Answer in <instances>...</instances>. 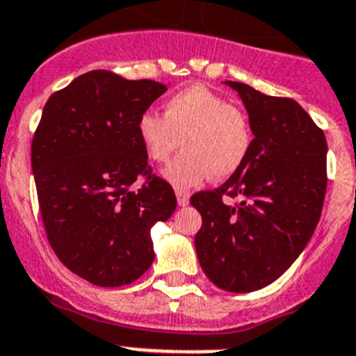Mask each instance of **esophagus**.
<instances>
[{"label": "esophagus", "instance_id": "obj_1", "mask_svg": "<svg viewBox=\"0 0 356 356\" xmlns=\"http://www.w3.org/2000/svg\"><path fill=\"white\" fill-rule=\"evenodd\" d=\"M175 197H177L179 206H188V202H190V195H188V191L177 190L175 191Z\"/></svg>", "mask_w": 356, "mask_h": 356}]
</instances>
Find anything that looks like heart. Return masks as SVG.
Masks as SVG:
<instances>
[{"instance_id":"b5f03b06","label":"heart","mask_w":356,"mask_h":356,"mask_svg":"<svg viewBox=\"0 0 356 356\" xmlns=\"http://www.w3.org/2000/svg\"><path fill=\"white\" fill-rule=\"evenodd\" d=\"M138 134L147 158L154 163H166L184 147L165 170V179L175 188L197 186L207 177H232L241 170L254 143L248 115L204 85L172 95L163 117L143 113Z\"/></svg>"}]
</instances>
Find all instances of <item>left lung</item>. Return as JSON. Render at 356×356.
<instances>
[{
  "mask_svg": "<svg viewBox=\"0 0 356 356\" xmlns=\"http://www.w3.org/2000/svg\"><path fill=\"white\" fill-rule=\"evenodd\" d=\"M227 85L245 102L255 138L241 170L190 198L202 216L195 248L213 284L250 293L277 280L318 225L328 181L326 138L293 99L239 81Z\"/></svg>",
  "mask_w": 356,
  "mask_h": 356,
  "instance_id": "obj_1",
  "label": "left lung"
}]
</instances>
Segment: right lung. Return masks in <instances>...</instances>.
<instances>
[{
    "label": "right lung",
    "mask_w": 356,
    "mask_h": 356,
    "mask_svg": "<svg viewBox=\"0 0 356 356\" xmlns=\"http://www.w3.org/2000/svg\"><path fill=\"white\" fill-rule=\"evenodd\" d=\"M165 92L152 79L90 70L47 99L33 134L47 241L65 268L94 286L142 277L154 261L150 229L177 206L172 186L152 174L138 134L140 117Z\"/></svg>",
    "instance_id": "add662e5"
}]
</instances>
